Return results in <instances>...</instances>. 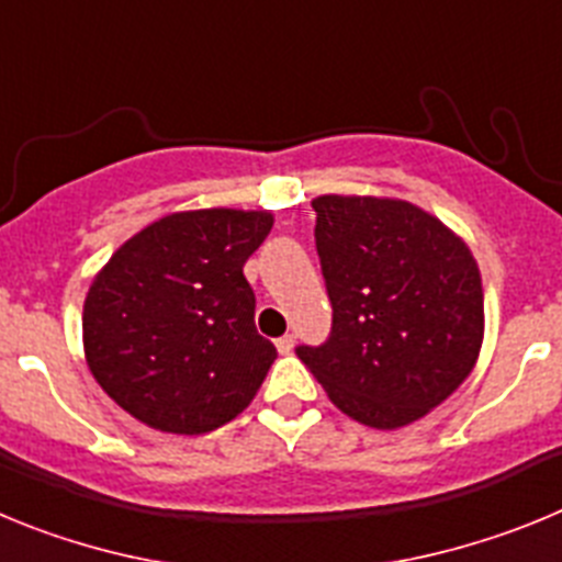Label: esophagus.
<instances>
[{"instance_id": "obj_1", "label": "esophagus", "mask_w": 562, "mask_h": 562, "mask_svg": "<svg viewBox=\"0 0 562 562\" xmlns=\"http://www.w3.org/2000/svg\"><path fill=\"white\" fill-rule=\"evenodd\" d=\"M276 349L281 351V355H290V351L295 349V335H284V337H278V340H276Z\"/></svg>"}]
</instances>
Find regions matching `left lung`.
I'll list each match as a JSON object with an SVG mask.
<instances>
[{"label":"left lung","mask_w":562,"mask_h":562,"mask_svg":"<svg viewBox=\"0 0 562 562\" xmlns=\"http://www.w3.org/2000/svg\"><path fill=\"white\" fill-rule=\"evenodd\" d=\"M312 207L331 331L295 355L351 419L411 425L479 357L484 292L473 252L411 202L317 196Z\"/></svg>","instance_id":"8db88e82"}]
</instances>
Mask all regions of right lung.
<instances>
[{
    "label": "right lung",
    "instance_id": "right-lung-1",
    "mask_svg": "<svg viewBox=\"0 0 562 562\" xmlns=\"http://www.w3.org/2000/svg\"><path fill=\"white\" fill-rule=\"evenodd\" d=\"M270 213H171L109 258L83 304L89 371L134 419L207 434L250 405L276 346L256 331L247 258Z\"/></svg>",
    "mask_w": 562,
    "mask_h": 562
}]
</instances>
